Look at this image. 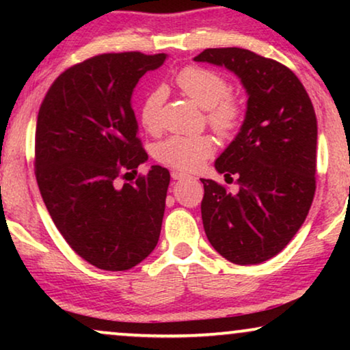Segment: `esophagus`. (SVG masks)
<instances>
[{"label":"esophagus","instance_id":"esophagus-1","mask_svg":"<svg viewBox=\"0 0 350 350\" xmlns=\"http://www.w3.org/2000/svg\"><path fill=\"white\" fill-rule=\"evenodd\" d=\"M186 174H183V172H176V170H174L172 172V178L174 180H183V178H186Z\"/></svg>","mask_w":350,"mask_h":350}]
</instances>
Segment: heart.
<instances>
[{"label": "heart", "instance_id": "obj_1", "mask_svg": "<svg viewBox=\"0 0 350 350\" xmlns=\"http://www.w3.org/2000/svg\"><path fill=\"white\" fill-rule=\"evenodd\" d=\"M175 84L181 92L207 109V121L219 135L229 137L237 132L243 121V107L237 98L228 95V81L217 71L202 66H186L175 76ZM165 90L152 89L143 98L140 121L148 132H157L162 124V105ZM215 151V143L208 135H174L159 143L157 161L178 170H198Z\"/></svg>", "mask_w": 350, "mask_h": 350}]
</instances>
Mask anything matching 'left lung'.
Here are the masks:
<instances>
[{
	"label": "left lung",
	"mask_w": 350,
	"mask_h": 350,
	"mask_svg": "<svg viewBox=\"0 0 350 350\" xmlns=\"http://www.w3.org/2000/svg\"><path fill=\"white\" fill-rule=\"evenodd\" d=\"M196 62L224 66L241 79L247 111L215 169L239 191L200 178L208 242L234 265H260L298 232L315 193L317 118L304 85L279 62L241 47L205 49Z\"/></svg>",
	"instance_id": "8db88e82"
}]
</instances>
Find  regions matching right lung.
Returning a JSON list of instances; mask_svg holds the SVG:
<instances>
[{
	"label": "right lung",
	"mask_w": 350,
	"mask_h": 350,
	"mask_svg": "<svg viewBox=\"0 0 350 350\" xmlns=\"http://www.w3.org/2000/svg\"><path fill=\"white\" fill-rule=\"evenodd\" d=\"M167 54H102L71 66L54 81L38 113L35 175L52 221L90 265L127 271L159 241L169 170L148 161L138 138L132 94ZM127 180V178H126Z\"/></svg>",
	"instance_id": "add662e5"
}]
</instances>
